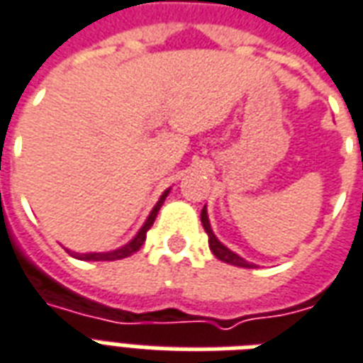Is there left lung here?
<instances>
[{
  "instance_id": "obj_1",
  "label": "left lung",
  "mask_w": 363,
  "mask_h": 363,
  "mask_svg": "<svg viewBox=\"0 0 363 363\" xmlns=\"http://www.w3.org/2000/svg\"><path fill=\"white\" fill-rule=\"evenodd\" d=\"M200 220H202V225H204L206 233H208V243H210V249L216 255V259L223 260V262H228V264H233V267H241V268H252V264H249L247 260L241 259L239 255H235L233 251H229L225 245H221L218 241V237L213 235L212 228H210V220H208V213H206V208L200 213Z\"/></svg>"
}]
</instances>
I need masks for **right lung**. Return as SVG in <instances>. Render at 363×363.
Instances as JSON below:
<instances>
[{
  "mask_svg": "<svg viewBox=\"0 0 363 363\" xmlns=\"http://www.w3.org/2000/svg\"><path fill=\"white\" fill-rule=\"evenodd\" d=\"M167 194H169V190H165L163 192V196L159 198V202L155 204V208L151 210L150 218H147V221L143 223V228L138 231V235L130 241L128 245H124L122 249H116V251H111V252H87V255H77V252H69V255H74L75 259H82V260H118V259H126V257H130V255H134L135 251H140V247L143 245V241H145V235H147V231H150V228L153 225V221H155V218H157V212L159 208L163 206V202H165Z\"/></svg>",
  "mask_w": 363,
  "mask_h": 363,
  "instance_id": "1",
  "label": "right lung"
}]
</instances>
